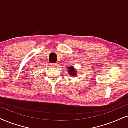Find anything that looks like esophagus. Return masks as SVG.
<instances>
[{
  "instance_id": "esophagus-1",
  "label": "esophagus",
  "mask_w": 128,
  "mask_h": 128,
  "mask_svg": "<svg viewBox=\"0 0 128 128\" xmlns=\"http://www.w3.org/2000/svg\"><path fill=\"white\" fill-rule=\"evenodd\" d=\"M51 66H53V67H56V63H51Z\"/></svg>"
}]
</instances>
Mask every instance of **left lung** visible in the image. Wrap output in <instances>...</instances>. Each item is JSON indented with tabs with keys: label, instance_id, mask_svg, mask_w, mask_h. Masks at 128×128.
Wrapping results in <instances>:
<instances>
[{
	"label": "left lung",
	"instance_id": "8db88e82",
	"mask_svg": "<svg viewBox=\"0 0 128 128\" xmlns=\"http://www.w3.org/2000/svg\"><path fill=\"white\" fill-rule=\"evenodd\" d=\"M68 69V74H70L72 76L76 75V72H77V71L74 70V67H68L67 68Z\"/></svg>",
	"mask_w": 128,
	"mask_h": 128
}]
</instances>
